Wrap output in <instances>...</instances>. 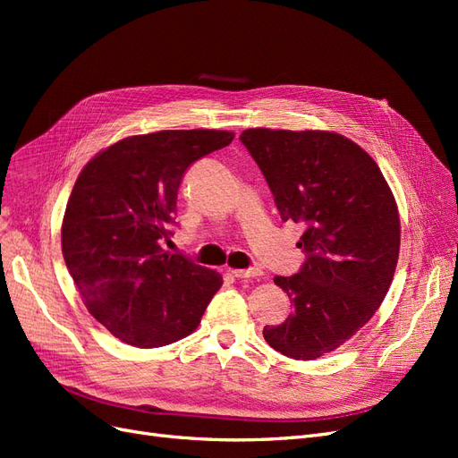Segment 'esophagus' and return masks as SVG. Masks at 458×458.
<instances>
[{"label":"esophagus","instance_id":"obj_1","mask_svg":"<svg viewBox=\"0 0 458 458\" xmlns=\"http://www.w3.org/2000/svg\"><path fill=\"white\" fill-rule=\"evenodd\" d=\"M231 273L237 276V279H252V276H259L261 269L250 267V269H231Z\"/></svg>","mask_w":458,"mask_h":458}]
</instances>
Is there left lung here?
Listing matches in <instances>:
<instances>
[{
  "label": "left lung",
  "instance_id": "1",
  "mask_svg": "<svg viewBox=\"0 0 458 458\" xmlns=\"http://www.w3.org/2000/svg\"><path fill=\"white\" fill-rule=\"evenodd\" d=\"M242 145L259 165L283 221L306 227V261L275 276L294 311L263 338L286 357L311 361L369 323L392 284L399 214L390 187L367 152L332 131L246 130Z\"/></svg>",
  "mask_w": 458,
  "mask_h": 458
}]
</instances>
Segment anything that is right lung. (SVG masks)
Masks as SVG:
<instances>
[{
    "label": "right lung",
    "mask_w": 458,
    "mask_h": 458,
    "mask_svg": "<svg viewBox=\"0 0 458 458\" xmlns=\"http://www.w3.org/2000/svg\"><path fill=\"white\" fill-rule=\"evenodd\" d=\"M233 137L219 130L133 135L78 175L61 231L64 263L89 313L122 342L160 348L185 338L224 283L162 244L174 237L183 174Z\"/></svg>",
    "instance_id": "add662e5"
}]
</instances>
